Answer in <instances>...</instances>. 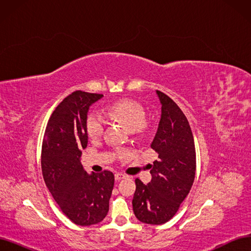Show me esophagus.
Returning <instances> with one entry per match:
<instances>
[{"label":"esophagus","mask_w":251,"mask_h":251,"mask_svg":"<svg viewBox=\"0 0 251 251\" xmlns=\"http://www.w3.org/2000/svg\"><path fill=\"white\" fill-rule=\"evenodd\" d=\"M126 177V175L121 174V173H116V174H115V180H116V181H119V180H121V179H125Z\"/></svg>","instance_id":"1"}]
</instances>
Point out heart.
I'll return each instance as SVG.
<instances>
[{
	"mask_svg": "<svg viewBox=\"0 0 251 251\" xmlns=\"http://www.w3.org/2000/svg\"><path fill=\"white\" fill-rule=\"evenodd\" d=\"M109 116L121 121L127 128L135 133L143 135L149 130V123L146 120V112L142 105L133 100H120L113 102L107 109ZM105 126V120L101 113L92 111L86 119V133L91 139L101 137Z\"/></svg>",
	"mask_w": 251,
	"mask_h": 251,
	"instance_id": "heart-1",
	"label": "heart"
}]
</instances>
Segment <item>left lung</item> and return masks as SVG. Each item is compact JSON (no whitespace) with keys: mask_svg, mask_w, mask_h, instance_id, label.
<instances>
[{"mask_svg":"<svg viewBox=\"0 0 251 251\" xmlns=\"http://www.w3.org/2000/svg\"><path fill=\"white\" fill-rule=\"evenodd\" d=\"M162 104L161 119L151 148L158 159L149 164L151 180L144 185L136 179L134 214L140 222L160 225L176 215L193 186L196 175V150L188 120L178 104L157 91Z\"/></svg>","mask_w":251,"mask_h":251,"instance_id":"1","label":"left lung"}]
</instances>
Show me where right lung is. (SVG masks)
Masks as SVG:
<instances>
[{
	"mask_svg": "<svg viewBox=\"0 0 251 251\" xmlns=\"http://www.w3.org/2000/svg\"><path fill=\"white\" fill-rule=\"evenodd\" d=\"M102 94L74 91L53 111L42 144V172L49 192L73 223L90 226L101 222L109 211L114 186L110 171L89 175L80 164L87 148L89 107Z\"/></svg>",
	"mask_w": 251,
	"mask_h": 251,
	"instance_id": "1",
	"label": "right lung"
}]
</instances>
